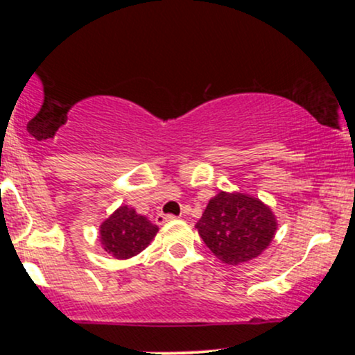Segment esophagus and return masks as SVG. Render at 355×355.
<instances>
[{"label": "esophagus", "instance_id": "1", "mask_svg": "<svg viewBox=\"0 0 355 355\" xmlns=\"http://www.w3.org/2000/svg\"><path fill=\"white\" fill-rule=\"evenodd\" d=\"M177 217L175 215H165V214H157V218H155V222L158 223V225H164L166 222H172Z\"/></svg>", "mask_w": 355, "mask_h": 355}]
</instances>
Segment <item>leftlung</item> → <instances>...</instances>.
Wrapping results in <instances>:
<instances>
[{
    "label": "left lung",
    "mask_w": 355,
    "mask_h": 355,
    "mask_svg": "<svg viewBox=\"0 0 355 355\" xmlns=\"http://www.w3.org/2000/svg\"><path fill=\"white\" fill-rule=\"evenodd\" d=\"M195 229L223 263L239 266L270 245L277 220L270 207L250 195L220 191L209 202Z\"/></svg>",
    "instance_id": "1"
}]
</instances>
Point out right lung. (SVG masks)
Wrapping results in <instances>:
<instances>
[{"label": "right lung", "mask_w": 355, "mask_h": 355, "mask_svg": "<svg viewBox=\"0 0 355 355\" xmlns=\"http://www.w3.org/2000/svg\"><path fill=\"white\" fill-rule=\"evenodd\" d=\"M157 232L158 227L148 218L121 205L100 225V242L107 254L123 260L145 250Z\"/></svg>", "instance_id": "right-lung-1"}]
</instances>
